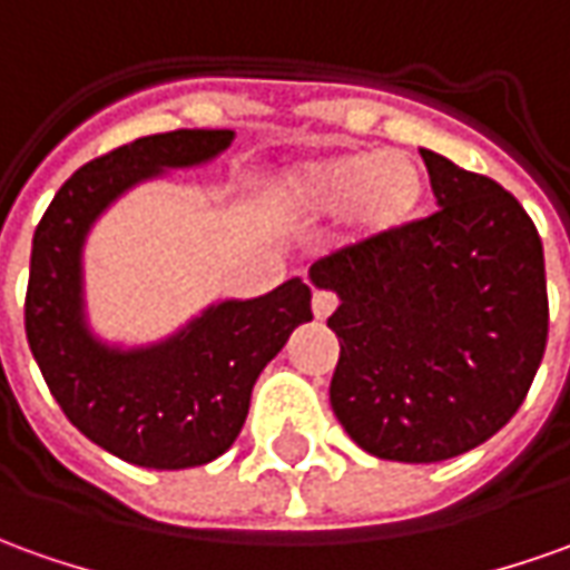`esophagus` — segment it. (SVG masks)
<instances>
[{"label": "esophagus", "instance_id": "obj_1", "mask_svg": "<svg viewBox=\"0 0 570 570\" xmlns=\"http://www.w3.org/2000/svg\"><path fill=\"white\" fill-rule=\"evenodd\" d=\"M334 308H336L334 293H327V289H315V296H312V312H315L317 321H324V317L334 315Z\"/></svg>", "mask_w": 570, "mask_h": 570}]
</instances>
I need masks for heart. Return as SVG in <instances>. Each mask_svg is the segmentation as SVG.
<instances>
[{
    "mask_svg": "<svg viewBox=\"0 0 570 570\" xmlns=\"http://www.w3.org/2000/svg\"><path fill=\"white\" fill-rule=\"evenodd\" d=\"M424 168L409 153H331L296 161L265 187L271 212L289 224L340 215L352 246L377 243L412 224L424 203Z\"/></svg>",
    "mask_w": 570,
    "mask_h": 570,
    "instance_id": "1",
    "label": "heart"
}]
</instances>
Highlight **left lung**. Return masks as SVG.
Instances as JSON below:
<instances>
[{
  "label": "left lung",
  "mask_w": 570,
  "mask_h": 570,
  "mask_svg": "<svg viewBox=\"0 0 570 570\" xmlns=\"http://www.w3.org/2000/svg\"><path fill=\"white\" fill-rule=\"evenodd\" d=\"M436 212L312 265L340 308L336 421L386 462L455 459L502 431L549 334L543 243L497 180L421 149Z\"/></svg>",
  "instance_id": "obj_1"
}]
</instances>
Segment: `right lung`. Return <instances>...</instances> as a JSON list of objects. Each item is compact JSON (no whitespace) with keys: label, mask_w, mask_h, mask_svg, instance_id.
Wrapping results in <instances>:
<instances>
[{"label":"right lung","mask_w":570,"mask_h":570,"mask_svg":"<svg viewBox=\"0 0 570 570\" xmlns=\"http://www.w3.org/2000/svg\"><path fill=\"white\" fill-rule=\"evenodd\" d=\"M230 142L234 130H171L92 158L65 180L33 234L30 352L73 428L139 468H196L234 446L258 374L312 321V289L293 277L258 299L208 305L153 346H108L87 324L83 243L96 218L142 180L205 165Z\"/></svg>","instance_id":"1"}]
</instances>
